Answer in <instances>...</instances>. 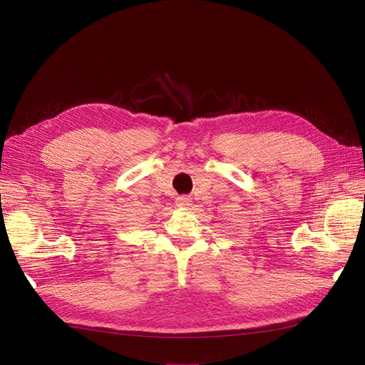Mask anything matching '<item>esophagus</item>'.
Here are the masks:
<instances>
[{"label": "esophagus", "instance_id": "34e87169", "mask_svg": "<svg viewBox=\"0 0 365 365\" xmlns=\"http://www.w3.org/2000/svg\"><path fill=\"white\" fill-rule=\"evenodd\" d=\"M175 203H177V206L186 207V206H190V205H191V199H190V197H186V195H180V197H177Z\"/></svg>", "mask_w": 365, "mask_h": 365}]
</instances>
